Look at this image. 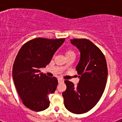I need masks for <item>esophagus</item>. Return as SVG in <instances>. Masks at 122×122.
<instances>
[{
    "mask_svg": "<svg viewBox=\"0 0 122 122\" xmlns=\"http://www.w3.org/2000/svg\"><path fill=\"white\" fill-rule=\"evenodd\" d=\"M58 82H59V83L62 82H63V79H62L59 78V79H58Z\"/></svg>",
    "mask_w": 122,
    "mask_h": 122,
    "instance_id": "obj_1",
    "label": "esophagus"
}]
</instances>
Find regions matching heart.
<instances>
[{
    "mask_svg": "<svg viewBox=\"0 0 122 122\" xmlns=\"http://www.w3.org/2000/svg\"><path fill=\"white\" fill-rule=\"evenodd\" d=\"M69 56H74V52L71 49H68L65 52V56L67 57Z\"/></svg>",
    "mask_w": 122,
    "mask_h": 122,
    "instance_id": "obj_1",
    "label": "heart"
}]
</instances>
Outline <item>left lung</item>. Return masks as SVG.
<instances>
[{"instance_id": "obj_1", "label": "left lung", "mask_w": 122, "mask_h": 122, "mask_svg": "<svg viewBox=\"0 0 122 122\" xmlns=\"http://www.w3.org/2000/svg\"><path fill=\"white\" fill-rule=\"evenodd\" d=\"M71 43L80 52L76 70L79 79L76 86L65 81L66 90L62 93L66 109L74 114H84L98 102L105 89L107 68L103 52L87 39H73Z\"/></svg>"}]
</instances>
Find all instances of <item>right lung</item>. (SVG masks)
Returning a JSON list of instances; mask_svg holds the SVG:
<instances>
[{"label":"right lung","instance_id":"1","mask_svg":"<svg viewBox=\"0 0 122 122\" xmlns=\"http://www.w3.org/2000/svg\"><path fill=\"white\" fill-rule=\"evenodd\" d=\"M65 40L36 38L25 43L18 52L13 79L23 104L32 111H42L49 106V95L54 93L58 81L41 73L40 68L50 63Z\"/></svg>","mask_w":122,"mask_h":122}]
</instances>
